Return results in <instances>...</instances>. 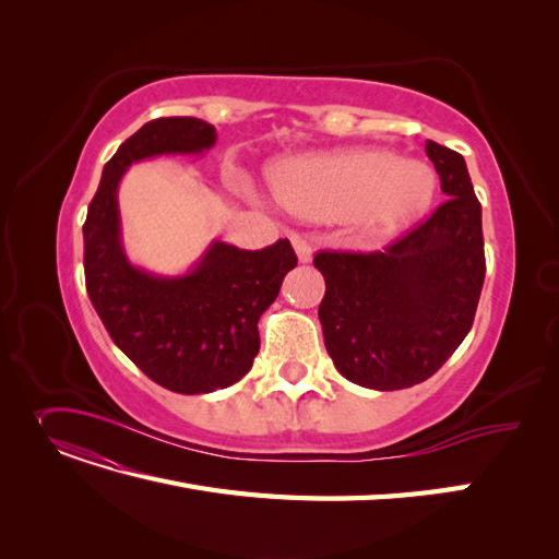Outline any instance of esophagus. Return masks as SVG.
Wrapping results in <instances>:
<instances>
[{"label":"esophagus","mask_w":559,"mask_h":559,"mask_svg":"<svg viewBox=\"0 0 559 559\" xmlns=\"http://www.w3.org/2000/svg\"><path fill=\"white\" fill-rule=\"evenodd\" d=\"M292 245L296 249V257L300 263H310L312 261V247L310 242L302 238V235H292Z\"/></svg>","instance_id":"34e87169"}]
</instances>
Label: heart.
<instances>
[{
  "mask_svg": "<svg viewBox=\"0 0 559 559\" xmlns=\"http://www.w3.org/2000/svg\"><path fill=\"white\" fill-rule=\"evenodd\" d=\"M280 205L300 218H337L359 238H384L427 212L436 175L427 163L359 146L302 154L267 167Z\"/></svg>",
  "mask_w": 559,
  "mask_h": 559,
  "instance_id": "b5f03b06",
  "label": "heart"
}]
</instances>
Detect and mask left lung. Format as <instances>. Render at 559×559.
I'll return each instance as SVG.
<instances>
[{
  "mask_svg": "<svg viewBox=\"0 0 559 559\" xmlns=\"http://www.w3.org/2000/svg\"><path fill=\"white\" fill-rule=\"evenodd\" d=\"M448 200L384 251H319L326 352L349 382L392 392L425 382L473 326L485 280L480 202L464 158L427 142Z\"/></svg>",
  "mask_w": 559,
  "mask_h": 559,
  "instance_id": "left-lung-1",
  "label": "left lung"
}]
</instances>
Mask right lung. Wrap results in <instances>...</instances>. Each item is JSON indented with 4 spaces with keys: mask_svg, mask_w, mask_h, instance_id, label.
<instances>
[{
    "mask_svg": "<svg viewBox=\"0 0 559 559\" xmlns=\"http://www.w3.org/2000/svg\"><path fill=\"white\" fill-rule=\"evenodd\" d=\"M214 126L191 116L156 118L105 165L83 224V267L95 312L116 347L156 384L207 394L249 373L259 354V319L298 259L289 240L259 251L214 240L183 275H154L130 263L121 240L118 183L132 163L200 156Z\"/></svg>",
    "mask_w": 559,
    "mask_h": 559,
    "instance_id": "right-lung-1",
    "label": "right lung"
}]
</instances>
